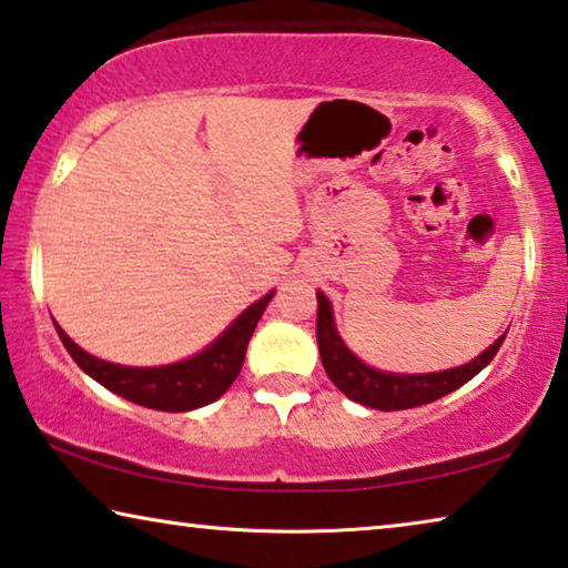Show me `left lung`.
Wrapping results in <instances>:
<instances>
[{
  "mask_svg": "<svg viewBox=\"0 0 568 568\" xmlns=\"http://www.w3.org/2000/svg\"><path fill=\"white\" fill-rule=\"evenodd\" d=\"M318 301V316H316V342L321 352V362H324L326 375L332 383L342 390L349 400L367 405L375 410H405L418 408V405L434 403L438 397L454 393L456 387L485 369L505 342V334L497 342L471 359L469 365L430 372V375H390V372H379L367 367L354 354L346 349L342 336L334 328L332 303L324 293H316Z\"/></svg>",
  "mask_w": 568,
  "mask_h": 568,
  "instance_id": "left-lung-1",
  "label": "left lung"
}]
</instances>
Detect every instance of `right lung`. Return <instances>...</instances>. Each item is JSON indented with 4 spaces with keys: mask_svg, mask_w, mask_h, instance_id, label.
Listing matches in <instances>:
<instances>
[{
    "mask_svg": "<svg viewBox=\"0 0 568 568\" xmlns=\"http://www.w3.org/2000/svg\"><path fill=\"white\" fill-rule=\"evenodd\" d=\"M270 298H273V293H267L265 298L252 303L209 349L168 367L140 369L112 365V362L97 359L89 352H83L79 344H73L68 338V334L58 324L55 332L61 336V342L75 365L87 372L89 377H94L99 385H104L106 390L122 395L138 405H145V408L152 410L183 413L214 403L230 390V385L242 369L252 332H255L257 321L262 311L267 308Z\"/></svg>",
    "mask_w": 568,
    "mask_h": 568,
    "instance_id": "right-lung-1",
    "label": "right lung"
}]
</instances>
